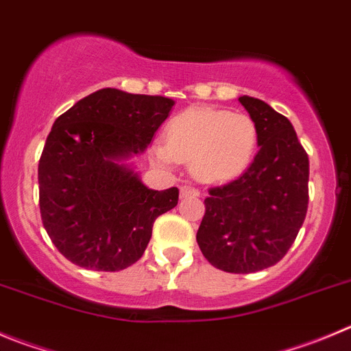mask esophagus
Returning a JSON list of instances; mask_svg holds the SVG:
<instances>
[{
	"mask_svg": "<svg viewBox=\"0 0 351 351\" xmlns=\"http://www.w3.org/2000/svg\"><path fill=\"white\" fill-rule=\"evenodd\" d=\"M181 196L182 198H196V196H199V191L196 188H193V186L184 184L181 188Z\"/></svg>",
	"mask_w": 351,
	"mask_h": 351,
	"instance_id": "34e87169",
	"label": "esophagus"
}]
</instances>
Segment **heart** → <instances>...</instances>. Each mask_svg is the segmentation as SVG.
Here are the masks:
<instances>
[{
  "label": "heart",
  "mask_w": 351,
  "mask_h": 351,
  "mask_svg": "<svg viewBox=\"0 0 351 351\" xmlns=\"http://www.w3.org/2000/svg\"><path fill=\"white\" fill-rule=\"evenodd\" d=\"M258 131L245 113L195 106L179 113L165 129V143H156L162 163L191 162L199 181L220 182L236 178L252 162Z\"/></svg>",
  "instance_id": "b5f03b06"
}]
</instances>
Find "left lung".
I'll use <instances>...</instances> for the list:
<instances>
[{
    "mask_svg": "<svg viewBox=\"0 0 351 351\" xmlns=\"http://www.w3.org/2000/svg\"><path fill=\"white\" fill-rule=\"evenodd\" d=\"M239 103L260 149L239 178L208 189L196 241L217 269L252 274L276 265L298 236L308 208V155L285 115L252 96Z\"/></svg>",
    "mask_w": 351,
    "mask_h": 351,
    "instance_id": "left-lung-1",
    "label": "left lung"
}]
</instances>
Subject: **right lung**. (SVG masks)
<instances>
[{"label":"right lung","mask_w":351,"mask_h":351,"mask_svg":"<svg viewBox=\"0 0 351 351\" xmlns=\"http://www.w3.org/2000/svg\"><path fill=\"white\" fill-rule=\"evenodd\" d=\"M172 106L165 96L105 88L55 120L39 160V208L66 260L115 272L141 258L153 222L178 205L179 189L146 188L122 160L148 148Z\"/></svg>","instance_id":"add662e5"}]
</instances>
